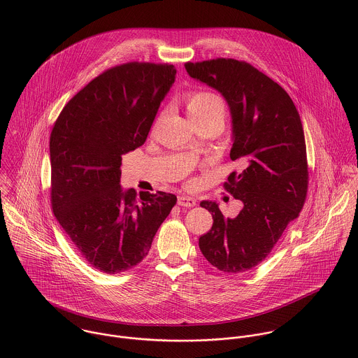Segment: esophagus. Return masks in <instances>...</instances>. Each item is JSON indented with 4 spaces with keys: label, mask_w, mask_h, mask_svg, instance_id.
I'll use <instances>...</instances> for the list:
<instances>
[{
    "label": "esophagus",
    "mask_w": 358,
    "mask_h": 358,
    "mask_svg": "<svg viewBox=\"0 0 358 358\" xmlns=\"http://www.w3.org/2000/svg\"><path fill=\"white\" fill-rule=\"evenodd\" d=\"M196 204H197L196 199H193V197H189V196H179L178 197V205H180V206L192 208V206H194Z\"/></svg>",
    "instance_id": "34e87169"
}]
</instances>
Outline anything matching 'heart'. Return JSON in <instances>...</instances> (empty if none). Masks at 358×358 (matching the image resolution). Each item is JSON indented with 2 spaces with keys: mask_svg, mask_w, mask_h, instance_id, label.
Segmentation results:
<instances>
[{
  "mask_svg": "<svg viewBox=\"0 0 358 358\" xmlns=\"http://www.w3.org/2000/svg\"><path fill=\"white\" fill-rule=\"evenodd\" d=\"M186 108L194 124L210 118H217L224 122L227 115V107L222 96L205 90L189 92L186 95Z\"/></svg>",
  "mask_w": 358,
  "mask_h": 358,
  "instance_id": "heart-1",
  "label": "heart"
}]
</instances>
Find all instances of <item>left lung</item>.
Masks as SVG:
<instances>
[{
    "label": "left lung",
    "mask_w": 358,
    "mask_h": 358,
    "mask_svg": "<svg viewBox=\"0 0 358 358\" xmlns=\"http://www.w3.org/2000/svg\"><path fill=\"white\" fill-rule=\"evenodd\" d=\"M190 77L217 90L233 118V161L243 162L223 187L243 209L224 217L216 203L203 201L212 212V227L199 240L205 259L224 273L254 268L271 252L287 226L306 201V142L301 115L282 87L244 60L216 57L187 62Z\"/></svg>",
    "instance_id": "1"
}]
</instances>
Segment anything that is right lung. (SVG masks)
<instances>
[{
	"mask_svg": "<svg viewBox=\"0 0 358 358\" xmlns=\"http://www.w3.org/2000/svg\"><path fill=\"white\" fill-rule=\"evenodd\" d=\"M169 63L128 62L107 69L77 92L52 128L53 215L83 257L117 274L152 248L176 196L120 186L122 155L146 142L159 103L175 81Z\"/></svg>",
	"mask_w": 358,
	"mask_h": 358,
	"instance_id": "right-lung-1",
	"label": "right lung"
}]
</instances>
